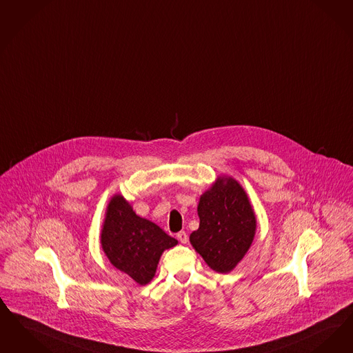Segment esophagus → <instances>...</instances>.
<instances>
[{
  "instance_id": "obj_1",
  "label": "esophagus",
  "mask_w": 353,
  "mask_h": 353,
  "mask_svg": "<svg viewBox=\"0 0 353 353\" xmlns=\"http://www.w3.org/2000/svg\"><path fill=\"white\" fill-rule=\"evenodd\" d=\"M177 239L180 240L183 244H185V243L188 241V234H186L185 231H180V232L177 234Z\"/></svg>"
}]
</instances>
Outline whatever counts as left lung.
Masks as SVG:
<instances>
[{
    "mask_svg": "<svg viewBox=\"0 0 353 353\" xmlns=\"http://www.w3.org/2000/svg\"><path fill=\"white\" fill-rule=\"evenodd\" d=\"M197 212L199 227L189 238L193 248L212 270L231 272L248 252L257 226L244 188L219 176L199 197Z\"/></svg>",
    "mask_w": 353,
    "mask_h": 353,
    "instance_id": "8db88e82",
    "label": "left lung"
}]
</instances>
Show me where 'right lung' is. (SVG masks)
<instances>
[{
  "label": "right lung",
  "instance_id": "obj_1",
  "mask_svg": "<svg viewBox=\"0 0 353 353\" xmlns=\"http://www.w3.org/2000/svg\"><path fill=\"white\" fill-rule=\"evenodd\" d=\"M99 240L112 265L139 285L151 282L163 252L179 243L154 222L137 215L122 194L110 198Z\"/></svg>",
  "mask_w": 353,
  "mask_h": 353
}]
</instances>
